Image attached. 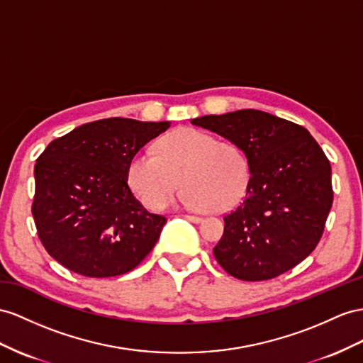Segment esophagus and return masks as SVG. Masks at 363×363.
<instances>
[{
	"label": "esophagus",
	"instance_id": "1",
	"mask_svg": "<svg viewBox=\"0 0 363 363\" xmlns=\"http://www.w3.org/2000/svg\"><path fill=\"white\" fill-rule=\"evenodd\" d=\"M184 218L187 219V220H190V222H194V224H198V222L202 220V218H199V216H191V215H184Z\"/></svg>",
	"mask_w": 363,
	"mask_h": 363
}]
</instances>
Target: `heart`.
Returning <instances> with one entry per match:
<instances>
[{"label":"heart","instance_id":"obj_1","mask_svg":"<svg viewBox=\"0 0 363 363\" xmlns=\"http://www.w3.org/2000/svg\"><path fill=\"white\" fill-rule=\"evenodd\" d=\"M153 153H138L128 167V185L148 210H157L181 185L184 206L227 211L244 198L250 181L245 152L196 128L164 136Z\"/></svg>","mask_w":363,"mask_h":363}]
</instances>
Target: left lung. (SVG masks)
<instances>
[{"label": "left lung", "instance_id": "left-lung-1", "mask_svg": "<svg viewBox=\"0 0 363 363\" xmlns=\"http://www.w3.org/2000/svg\"><path fill=\"white\" fill-rule=\"evenodd\" d=\"M247 155L245 198L224 216L213 248L240 281H268L291 270L322 238L333 206L331 165L308 130L267 111L245 108L191 119Z\"/></svg>", "mask_w": 363, "mask_h": 363}]
</instances>
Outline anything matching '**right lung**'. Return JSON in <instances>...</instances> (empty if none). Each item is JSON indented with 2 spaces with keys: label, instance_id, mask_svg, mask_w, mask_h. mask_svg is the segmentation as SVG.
<instances>
[{
  "label": "right lung",
  "instance_id": "right-lung-1",
  "mask_svg": "<svg viewBox=\"0 0 363 363\" xmlns=\"http://www.w3.org/2000/svg\"><path fill=\"white\" fill-rule=\"evenodd\" d=\"M170 123L107 118L57 138L35 164L32 215L55 261L87 277L132 272L152 252L167 219L128 187L135 155Z\"/></svg>",
  "mask_w": 363,
  "mask_h": 363
}]
</instances>
